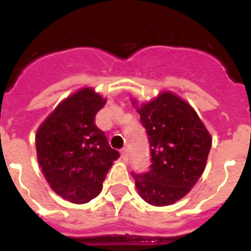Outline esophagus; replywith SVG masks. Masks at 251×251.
I'll list each match as a JSON object with an SVG mask.
<instances>
[{"instance_id": "obj_1", "label": "esophagus", "mask_w": 251, "mask_h": 251, "mask_svg": "<svg viewBox=\"0 0 251 251\" xmlns=\"http://www.w3.org/2000/svg\"><path fill=\"white\" fill-rule=\"evenodd\" d=\"M121 157L124 159L125 161L129 160V151H127V149H124L121 151Z\"/></svg>"}]
</instances>
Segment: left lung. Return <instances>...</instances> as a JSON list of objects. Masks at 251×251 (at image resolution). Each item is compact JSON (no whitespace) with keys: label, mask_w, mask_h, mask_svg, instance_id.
Instances as JSON below:
<instances>
[{"label":"left lung","mask_w":251,"mask_h":251,"mask_svg":"<svg viewBox=\"0 0 251 251\" xmlns=\"http://www.w3.org/2000/svg\"><path fill=\"white\" fill-rule=\"evenodd\" d=\"M137 110L149 134L152 161L149 172L133 175L138 194L149 204L169 206L202 176L212 138L193 106L169 91Z\"/></svg>","instance_id":"8db88e82"}]
</instances>
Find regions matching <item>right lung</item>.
Listing matches in <instances>:
<instances>
[{"label": "right lung", "mask_w": 251, "mask_h": 251, "mask_svg": "<svg viewBox=\"0 0 251 251\" xmlns=\"http://www.w3.org/2000/svg\"><path fill=\"white\" fill-rule=\"evenodd\" d=\"M105 102L94 88H80L62 100L37 129L41 171L52 190L69 202L82 204L98 197L120 157L95 125V116Z\"/></svg>", "instance_id": "add662e5"}]
</instances>
